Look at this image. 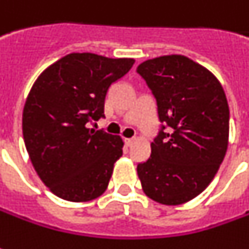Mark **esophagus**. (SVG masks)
<instances>
[{
  "mask_svg": "<svg viewBox=\"0 0 249 249\" xmlns=\"http://www.w3.org/2000/svg\"><path fill=\"white\" fill-rule=\"evenodd\" d=\"M134 141H136V138H126V140H124V142H126L127 146H131V145L134 144Z\"/></svg>",
  "mask_w": 249,
  "mask_h": 249,
  "instance_id": "1",
  "label": "esophagus"
}]
</instances>
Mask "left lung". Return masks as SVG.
I'll list each match as a JSON object with an SVG mask.
<instances>
[{"label": "left lung", "mask_w": 249, "mask_h": 249, "mask_svg": "<svg viewBox=\"0 0 249 249\" xmlns=\"http://www.w3.org/2000/svg\"><path fill=\"white\" fill-rule=\"evenodd\" d=\"M137 72L156 100L160 122L151 156L137 173L148 197L178 206L206 189L225 158L228 100L214 75L181 54L146 60Z\"/></svg>", "instance_id": "left-lung-1"}]
</instances>
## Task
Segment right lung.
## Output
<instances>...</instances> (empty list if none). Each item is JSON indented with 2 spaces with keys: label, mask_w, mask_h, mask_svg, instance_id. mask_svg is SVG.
Returning <instances> with one entry per match:
<instances>
[{
  "label": "right lung",
  "mask_w": 249,
  "mask_h": 249,
  "mask_svg": "<svg viewBox=\"0 0 249 249\" xmlns=\"http://www.w3.org/2000/svg\"><path fill=\"white\" fill-rule=\"evenodd\" d=\"M133 58L71 53L35 81L23 111V137L42 182L68 201H88L107 189L121 137L88 128L104 118L105 96Z\"/></svg>",
  "instance_id": "right-lung-1"
}]
</instances>
